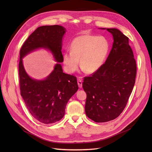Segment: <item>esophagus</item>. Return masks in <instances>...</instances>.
I'll return each mask as SVG.
<instances>
[{"instance_id": "34e87169", "label": "esophagus", "mask_w": 152, "mask_h": 152, "mask_svg": "<svg viewBox=\"0 0 152 152\" xmlns=\"http://www.w3.org/2000/svg\"><path fill=\"white\" fill-rule=\"evenodd\" d=\"M77 84H78V86L79 88H81L82 86H83V82H82L81 79H77Z\"/></svg>"}]
</instances>
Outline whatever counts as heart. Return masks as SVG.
<instances>
[{"label": "heart", "mask_w": 152, "mask_h": 152, "mask_svg": "<svg viewBox=\"0 0 152 152\" xmlns=\"http://www.w3.org/2000/svg\"><path fill=\"white\" fill-rule=\"evenodd\" d=\"M71 51L63 53V63L68 73H73L79 65L87 73L99 70L105 63L110 50L107 38L89 34L75 38L70 46Z\"/></svg>", "instance_id": "heart-1"}]
</instances>
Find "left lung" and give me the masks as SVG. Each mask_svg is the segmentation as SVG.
Segmentation results:
<instances>
[{"label": "left lung", "mask_w": 152, "mask_h": 152, "mask_svg": "<svg viewBox=\"0 0 152 152\" xmlns=\"http://www.w3.org/2000/svg\"><path fill=\"white\" fill-rule=\"evenodd\" d=\"M107 30L113 37L108 58L99 70L86 77L83 83L87 94L86 114L96 123L113 120L123 112L132 91L137 71L129 38L118 29Z\"/></svg>", "instance_id": "obj_1"}]
</instances>
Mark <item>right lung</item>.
Masks as SVG:
<instances>
[{
	"label": "right lung",
	"mask_w": 152,
	"mask_h": 152,
	"mask_svg": "<svg viewBox=\"0 0 152 152\" xmlns=\"http://www.w3.org/2000/svg\"><path fill=\"white\" fill-rule=\"evenodd\" d=\"M66 29L60 25L37 28L23 44L20 51L19 77L21 95L36 120L44 124L60 121L67 103L78 89L76 77L63 72L56 63L52 73L43 80L31 78L26 72L23 58L35 50L44 49L53 54L55 60L63 62L62 39Z\"/></svg>",
	"instance_id": "right-lung-1"
}]
</instances>
